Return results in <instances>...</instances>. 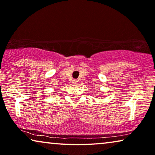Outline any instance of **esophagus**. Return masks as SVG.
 <instances>
[{"instance_id":"esophagus-1","label":"esophagus","mask_w":155,"mask_h":155,"mask_svg":"<svg viewBox=\"0 0 155 155\" xmlns=\"http://www.w3.org/2000/svg\"><path fill=\"white\" fill-rule=\"evenodd\" d=\"M78 80H73V82H72V83L73 84H77L78 83Z\"/></svg>"}]
</instances>
